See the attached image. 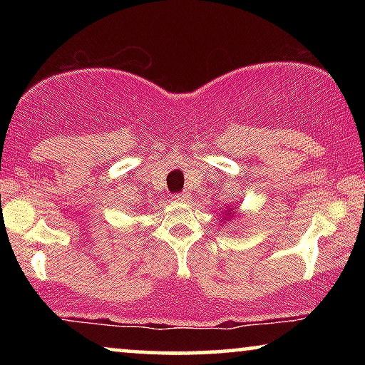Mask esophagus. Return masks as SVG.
Here are the masks:
<instances>
[{
  "mask_svg": "<svg viewBox=\"0 0 365 365\" xmlns=\"http://www.w3.org/2000/svg\"><path fill=\"white\" fill-rule=\"evenodd\" d=\"M174 199H176V201H187V199H189V194H186V192H179V194H174V196H173Z\"/></svg>",
  "mask_w": 365,
  "mask_h": 365,
  "instance_id": "obj_1",
  "label": "esophagus"
}]
</instances>
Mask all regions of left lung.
<instances>
[{"label": "left lung", "instance_id": "8db88e82", "mask_svg": "<svg viewBox=\"0 0 365 365\" xmlns=\"http://www.w3.org/2000/svg\"><path fill=\"white\" fill-rule=\"evenodd\" d=\"M226 211H227V209H226ZM229 217H232V211H227V214H224V219H226V221Z\"/></svg>", "mask_w": 365, "mask_h": 365}]
</instances>
